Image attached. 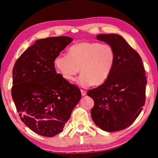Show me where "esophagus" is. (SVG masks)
<instances>
[{
    "label": "esophagus",
    "instance_id": "esophagus-1",
    "mask_svg": "<svg viewBox=\"0 0 158 158\" xmlns=\"http://www.w3.org/2000/svg\"><path fill=\"white\" fill-rule=\"evenodd\" d=\"M81 95H82L83 96H84L86 95V92L85 91V90L81 89Z\"/></svg>",
    "mask_w": 158,
    "mask_h": 158
}]
</instances>
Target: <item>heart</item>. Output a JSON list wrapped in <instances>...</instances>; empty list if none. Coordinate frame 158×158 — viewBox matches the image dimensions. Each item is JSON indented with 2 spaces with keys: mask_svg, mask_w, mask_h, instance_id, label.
<instances>
[{
  "mask_svg": "<svg viewBox=\"0 0 158 158\" xmlns=\"http://www.w3.org/2000/svg\"><path fill=\"white\" fill-rule=\"evenodd\" d=\"M115 61L116 53L111 45L85 41L70 46L68 55L57 56L53 63L60 75L69 82L75 81L80 70L82 75L79 85L88 87L102 85L111 75Z\"/></svg>",
  "mask_w": 158,
  "mask_h": 158,
  "instance_id": "b5f03b06",
  "label": "heart"
}]
</instances>
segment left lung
<instances>
[{
	"label": "left lung",
	"mask_w": 158,
	"mask_h": 158,
	"mask_svg": "<svg viewBox=\"0 0 158 158\" xmlns=\"http://www.w3.org/2000/svg\"><path fill=\"white\" fill-rule=\"evenodd\" d=\"M96 39L113 47L116 61L109 78L87 95L94 101L91 116L96 125L115 132L130 126L141 112L145 102V72L140 56L122 36L100 34Z\"/></svg>",
	"instance_id": "left-lung-1"
}]
</instances>
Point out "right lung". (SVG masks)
I'll list each match as a JSON object with an SVG mask.
<instances>
[{"label":"right lung","instance_id":"right-lung-1","mask_svg":"<svg viewBox=\"0 0 158 158\" xmlns=\"http://www.w3.org/2000/svg\"><path fill=\"white\" fill-rule=\"evenodd\" d=\"M73 40L65 36L39 39L13 69L11 96L19 115L26 126L43 136L61 132L81 98L77 86L56 73L53 63Z\"/></svg>","mask_w":158,"mask_h":158}]
</instances>
